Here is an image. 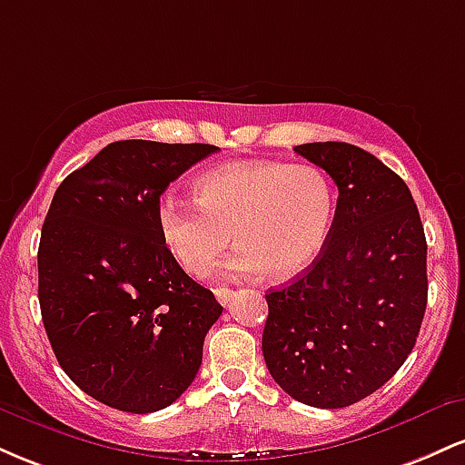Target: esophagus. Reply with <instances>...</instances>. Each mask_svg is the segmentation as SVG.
<instances>
[{
  "mask_svg": "<svg viewBox=\"0 0 465 465\" xmlns=\"http://www.w3.org/2000/svg\"><path fill=\"white\" fill-rule=\"evenodd\" d=\"M214 295H216V300L223 303V306H229V302H232L233 291H229V288H225V286H216V288H214Z\"/></svg>",
  "mask_w": 465,
  "mask_h": 465,
  "instance_id": "1",
  "label": "esophagus"
}]
</instances>
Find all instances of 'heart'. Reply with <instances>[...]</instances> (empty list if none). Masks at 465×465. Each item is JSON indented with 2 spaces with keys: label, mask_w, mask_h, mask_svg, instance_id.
<instances>
[{
  "label": "heart",
  "mask_w": 465,
  "mask_h": 465,
  "mask_svg": "<svg viewBox=\"0 0 465 465\" xmlns=\"http://www.w3.org/2000/svg\"><path fill=\"white\" fill-rule=\"evenodd\" d=\"M196 201L165 194L157 225L165 249L190 275H205L229 240L227 277L302 275L317 262L334 225L336 192L317 165L233 162L196 181Z\"/></svg>",
  "instance_id": "1"
}]
</instances>
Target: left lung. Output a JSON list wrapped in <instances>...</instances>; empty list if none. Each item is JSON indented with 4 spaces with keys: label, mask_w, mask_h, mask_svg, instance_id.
Listing matches in <instances>:
<instances>
[{
    "label": "left lung",
    "mask_w": 465,
    "mask_h": 465,
    "mask_svg": "<svg viewBox=\"0 0 465 465\" xmlns=\"http://www.w3.org/2000/svg\"><path fill=\"white\" fill-rule=\"evenodd\" d=\"M339 188L323 253L266 292L262 351L297 402L343 409L381 389L413 350L426 311V238L411 190L345 142L295 146Z\"/></svg>",
    "instance_id": "obj_1"
}]
</instances>
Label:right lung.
<instances>
[{"label": "right lung", "instance_id": "add662e5", "mask_svg": "<svg viewBox=\"0 0 465 465\" xmlns=\"http://www.w3.org/2000/svg\"><path fill=\"white\" fill-rule=\"evenodd\" d=\"M210 143L122 140L58 185L39 244V303L63 371L98 402L153 413L194 381L214 292L165 249L159 196Z\"/></svg>", "mask_w": 465, "mask_h": 465}]
</instances>
